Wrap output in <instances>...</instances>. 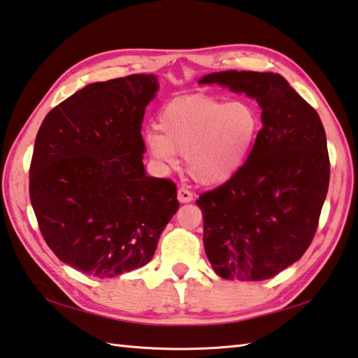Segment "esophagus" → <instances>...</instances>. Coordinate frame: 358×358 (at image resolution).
Returning a JSON list of instances; mask_svg holds the SVG:
<instances>
[{
	"mask_svg": "<svg viewBox=\"0 0 358 358\" xmlns=\"http://www.w3.org/2000/svg\"><path fill=\"white\" fill-rule=\"evenodd\" d=\"M192 192L189 191V189L186 187V186H180L178 187V200L181 201V203H189V201H192Z\"/></svg>",
	"mask_w": 358,
	"mask_h": 358,
	"instance_id": "34e87169",
	"label": "esophagus"
}]
</instances>
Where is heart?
<instances>
[{
  "label": "heart",
  "instance_id": "b5f03b06",
  "mask_svg": "<svg viewBox=\"0 0 358 358\" xmlns=\"http://www.w3.org/2000/svg\"><path fill=\"white\" fill-rule=\"evenodd\" d=\"M158 129L144 131V144L158 163L177 166L185 157L194 181L213 186L241 169L261 129L253 105L223 102L205 96L172 101L159 111Z\"/></svg>",
  "mask_w": 358,
  "mask_h": 358
}]
</instances>
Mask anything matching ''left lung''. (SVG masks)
Here are the masks:
<instances>
[{
	"label": "left lung",
	"mask_w": 358,
	"mask_h": 358,
	"mask_svg": "<svg viewBox=\"0 0 358 358\" xmlns=\"http://www.w3.org/2000/svg\"><path fill=\"white\" fill-rule=\"evenodd\" d=\"M199 83L245 93L262 108L247 161L195 201L208 261L229 281L270 279L299 261L317 233L331 177L324 127L279 74L223 71Z\"/></svg>",
	"instance_id": "1"
}]
</instances>
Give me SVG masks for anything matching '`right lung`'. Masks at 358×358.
Wrapping results in <instances>:
<instances>
[{
  "label": "right lung",
  "instance_id": "right-lung-1",
  "mask_svg": "<svg viewBox=\"0 0 358 358\" xmlns=\"http://www.w3.org/2000/svg\"><path fill=\"white\" fill-rule=\"evenodd\" d=\"M157 76L90 83L54 107L35 138L29 197L62 262L115 278L150 261L177 213L172 180L147 177L141 127Z\"/></svg>",
  "mask_w": 358,
  "mask_h": 358
}]
</instances>
